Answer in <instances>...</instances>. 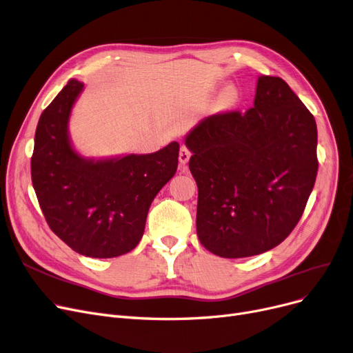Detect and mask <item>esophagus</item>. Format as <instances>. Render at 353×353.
I'll return each mask as SVG.
<instances>
[{"mask_svg":"<svg viewBox=\"0 0 353 353\" xmlns=\"http://www.w3.org/2000/svg\"><path fill=\"white\" fill-rule=\"evenodd\" d=\"M190 156H192L190 150L186 145H181L180 147V152H179V161H180V164H183V165L188 164L189 160H190Z\"/></svg>","mask_w":353,"mask_h":353,"instance_id":"obj_1","label":"esophagus"}]
</instances>
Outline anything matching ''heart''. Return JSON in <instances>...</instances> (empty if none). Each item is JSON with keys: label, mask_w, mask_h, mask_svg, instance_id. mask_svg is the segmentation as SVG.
Wrapping results in <instances>:
<instances>
[{"label": "heart", "mask_w": 353, "mask_h": 353, "mask_svg": "<svg viewBox=\"0 0 353 353\" xmlns=\"http://www.w3.org/2000/svg\"><path fill=\"white\" fill-rule=\"evenodd\" d=\"M236 98H238V94H236V90L231 86V88H228L226 90H225V101L228 102V103H234L235 101H236Z\"/></svg>", "instance_id": "1"}]
</instances>
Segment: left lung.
<instances>
[{
    "mask_svg": "<svg viewBox=\"0 0 353 353\" xmlns=\"http://www.w3.org/2000/svg\"><path fill=\"white\" fill-rule=\"evenodd\" d=\"M197 183V236L222 258L277 247L300 221L317 176L314 117L277 76H258L247 112L203 118L185 137Z\"/></svg>",
    "mask_w": 353,
    "mask_h": 353,
    "instance_id": "8db88e82",
    "label": "left lung"
}]
</instances>
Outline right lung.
<instances>
[{"label": "right lung", "mask_w": 353, "mask_h": 353, "mask_svg": "<svg viewBox=\"0 0 353 353\" xmlns=\"http://www.w3.org/2000/svg\"><path fill=\"white\" fill-rule=\"evenodd\" d=\"M85 89L70 79L39 119L32 181L52 231L81 255L114 258L143 238L147 213L179 164V143L151 154L85 157L69 134L72 110Z\"/></svg>", "instance_id": "obj_1"}]
</instances>
